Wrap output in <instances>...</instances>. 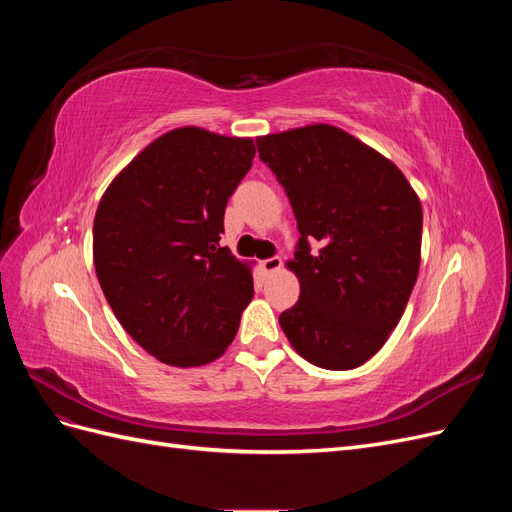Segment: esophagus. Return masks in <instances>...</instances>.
<instances>
[{
  "label": "esophagus",
  "instance_id": "34e87169",
  "mask_svg": "<svg viewBox=\"0 0 512 512\" xmlns=\"http://www.w3.org/2000/svg\"><path fill=\"white\" fill-rule=\"evenodd\" d=\"M280 267H282V258L280 256H273V258H267V260L260 262V269H262V273H265V275L275 273Z\"/></svg>",
  "mask_w": 512,
  "mask_h": 512
}]
</instances>
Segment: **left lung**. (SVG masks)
<instances>
[{"instance_id":"1","label":"left lung","mask_w":512,"mask_h":512,"mask_svg":"<svg viewBox=\"0 0 512 512\" xmlns=\"http://www.w3.org/2000/svg\"><path fill=\"white\" fill-rule=\"evenodd\" d=\"M284 188L299 243L301 297L280 314L303 359L354 369L404 314L421 265V200L404 173L348 132L316 123L256 141Z\"/></svg>"}]
</instances>
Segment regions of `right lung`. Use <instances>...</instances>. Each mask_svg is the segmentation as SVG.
I'll return each instance as SVG.
<instances>
[{
	"mask_svg": "<svg viewBox=\"0 0 512 512\" xmlns=\"http://www.w3.org/2000/svg\"><path fill=\"white\" fill-rule=\"evenodd\" d=\"M252 138L200 128L160 136L121 170L94 220V265L121 327L158 361L205 365L254 297L250 267L220 245Z\"/></svg>",
	"mask_w": 512,
	"mask_h": 512,
	"instance_id": "1",
	"label": "right lung"
}]
</instances>
